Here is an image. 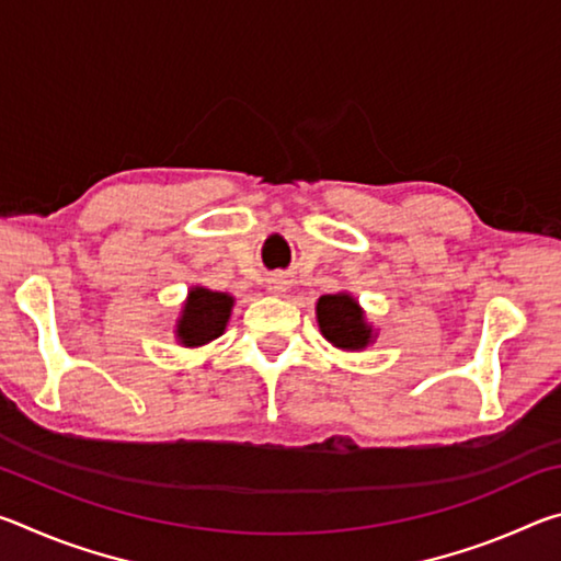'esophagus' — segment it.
Segmentation results:
<instances>
[{
  "label": "esophagus",
  "mask_w": 561,
  "mask_h": 561,
  "mask_svg": "<svg viewBox=\"0 0 561 561\" xmlns=\"http://www.w3.org/2000/svg\"><path fill=\"white\" fill-rule=\"evenodd\" d=\"M287 287H289V279L284 277V274H274V277L267 279V289L272 294H277V297H279V294L287 291Z\"/></svg>",
  "instance_id": "1"
}]
</instances>
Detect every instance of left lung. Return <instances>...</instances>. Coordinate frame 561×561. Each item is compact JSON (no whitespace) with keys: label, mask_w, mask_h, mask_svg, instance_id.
<instances>
[{"label":"left lung","mask_w":561,"mask_h":561,"mask_svg":"<svg viewBox=\"0 0 561 561\" xmlns=\"http://www.w3.org/2000/svg\"><path fill=\"white\" fill-rule=\"evenodd\" d=\"M319 329L339 348H364L371 341V329L364 324L356 299L348 294H327L317 304Z\"/></svg>","instance_id":"8db88e82"}]
</instances>
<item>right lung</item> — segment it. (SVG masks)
Here are the masks:
<instances>
[{"label":"right lung","mask_w":561,"mask_h":561,"mask_svg":"<svg viewBox=\"0 0 561 561\" xmlns=\"http://www.w3.org/2000/svg\"><path fill=\"white\" fill-rule=\"evenodd\" d=\"M232 297L222 291L195 287L185 301L183 317L178 321V339L185 346H203L217 339L227 327Z\"/></svg>","instance_id":"right-lung-1"}]
</instances>
